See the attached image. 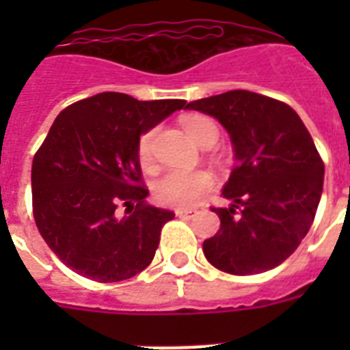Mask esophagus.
Wrapping results in <instances>:
<instances>
[{
    "label": "esophagus",
    "instance_id": "esophagus-1",
    "mask_svg": "<svg viewBox=\"0 0 350 350\" xmlns=\"http://www.w3.org/2000/svg\"><path fill=\"white\" fill-rule=\"evenodd\" d=\"M196 211H192V208H176V216L178 218H192Z\"/></svg>",
    "mask_w": 350,
    "mask_h": 350
}]
</instances>
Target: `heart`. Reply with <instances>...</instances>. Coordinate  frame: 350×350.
I'll return each instance as SVG.
<instances>
[{
	"instance_id": "heart-1",
	"label": "heart",
	"mask_w": 350,
	"mask_h": 350,
	"mask_svg": "<svg viewBox=\"0 0 350 350\" xmlns=\"http://www.w3.org/2000/svg\"><path fill=\"white\" fill-rule=\"evenodd\" d=\"M192 142L198 145H211L218 136V126L211 118L202 114H191L181 120ZM152 139L154 132L148 131L139 137L137 154L142 163L152 161ZM214 187V178L207 170H167L154 185V194L159 203L176 205V207H192Z\"/></svg>"
}]
</instances>
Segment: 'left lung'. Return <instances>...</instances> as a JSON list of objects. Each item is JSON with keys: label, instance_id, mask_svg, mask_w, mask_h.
Instances as JSON below:
<instances>
[{"label": "left lung", "instance_id": "8db88e82", "mask_svg": "<svg viewBox=\"0 0 350 350\" xmlns=\"http://www.w3.org/2000/svg\"><path fill=\"white\" fill-rule=\"evenodd\" d=\"M216 118L236 167L224 185L219 230L203 241L211 265L236 276L271 271L298 249L314 221L325 167L304 121L282 101L249 90L191 101Z\"/></svg>", "mask_w": 350, "mask_h": 350}]
</instances>
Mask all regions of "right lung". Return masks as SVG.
<instances>
[{"label": "right lung", "instance_id": "1", "mask_svg": "<svg viewBox=\"0 0 350 350\" xmlns=\"http://www.w3.org/2000/svg\"><path fill=\"white\" fill-rule=\"evenodd\" d=\"M185 103L101 92L57 114L32 161V207L46 245L74 272L112 283L150 265L174 213L145 203L137 143Z\"/></svg>", "mask_w": 350, "mask_h": 350}]
</instances>
